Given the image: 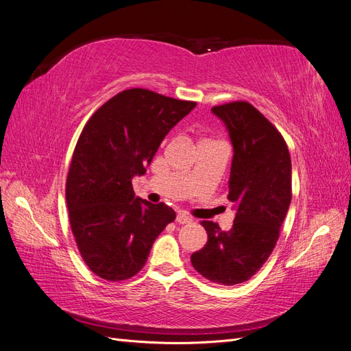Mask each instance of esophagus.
Listing matches in <instances>:
<instances>
[{"mask_svg": "<svg viewBox=\"0 0 351 351\" xmlns=\"http://www.w3.org/2000/svg\"><path fill=\"white\" fill-rule=\"evenodd\" d=\"M176 219H177L178 224H190V222L193 221V218H190L187 214H184V212H178Z\"/></svg>", "mask_w": 351, "mask_h": 351, "instance_id": "obj_1", "label": "esophagus"}]
</instances>
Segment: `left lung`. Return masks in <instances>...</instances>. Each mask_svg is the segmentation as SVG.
Instances as JSON below:
<instances>
[{
	"instance_id": "left-lung-1",
	"label": "left lung",
	"mask_w": 351,
	"mask_h": 351,
	"mask_svg": "<svg viewBox=\"0 0 351 351\" xmlns=\"http://www.w3.org/2000/svg\"><path fill=\"white\" fill-rule=\"evenodd\" d=\"M210 111L232 145L228 200L236 217L230 231L202 222L208 241L190 261L209 281L234 285L256 274L277 244L291 202V159L280 132L249 102Z\"/></svg>"
}]
</instances>
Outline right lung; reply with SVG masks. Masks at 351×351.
<instances>
[{
  "instance_id": "right-lung-1",
  "label": "right lung",
  "mask_w": 351,
  "mask_h": 351,
  "mask_svg": "<svg viewBox=\"0 0 351 351\" xmlns=\"http://www.w3.org/2000/svg\"><path fill=\"white\" fill-rule=\"evenodd\" d=\"M196 107L147 89L115 95L84 125L67 176L71 231L98 277L120 281L146 263L176 212L134 196L132 180L146 173L159 145Z\"/></svg>"
}]
</instances>
